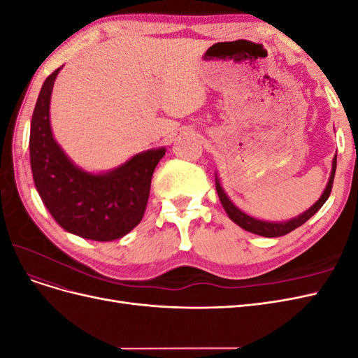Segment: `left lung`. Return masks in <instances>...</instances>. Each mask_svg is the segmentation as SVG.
<instances>
[{
	"label": "left lung",
	"mask_w": 358,
	"mask_h": 358,
	"mask_svg": "<svg viewBox=\"0 0 358 358\" xmlns=\"http://www.w3.org/2000/svg\"><path fill=\"white\" fill-rule=\"evenodd\" d=\"M334 173H336V155L333 158V169H331L330 180L327 183L326 189H324L321 199L315 204H313L309 210H306L305 213H301L300 216H297V218L287 221V222H264V221H258V220L251 218V216H248L246 213H243L242 210L237 209L236 206L230 201V199L225 196V192L222 191L218 180H216V192H218L221 204H222V208L225 209L227 215L230 216L231 221H234L237 225H241L242 229H245L246 231H251L254 234L264 236V237H279V236H285V234L291 233L292 230H296L297 227L305 224L309 218H312V216L322 208V204L327 201L330 192H331Z\"/></svg>",
	"instance_id": "left-lung-1"
}]
</instances>
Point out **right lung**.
Listing matches in <instances>:
<instances>
[{"mask_svg": "<svg viewBox=\"0 0 358 358\" xmlns=\"http://www.w3.org/2000/svg\"><path fill=\"white\" fill-rule=\"evenodd\" d=\"M57 69L41 86L31 119L29 159L36 188L55 221L85 239L109 242L142 221L150 180L166 149L138 154L106 175L73 166L50 131L49 103Z\"/></svg>", "mask_w": 358, "mask_h": 358, "instance_id": "right-lung-1", "label": "right lung"}]
</instances>
